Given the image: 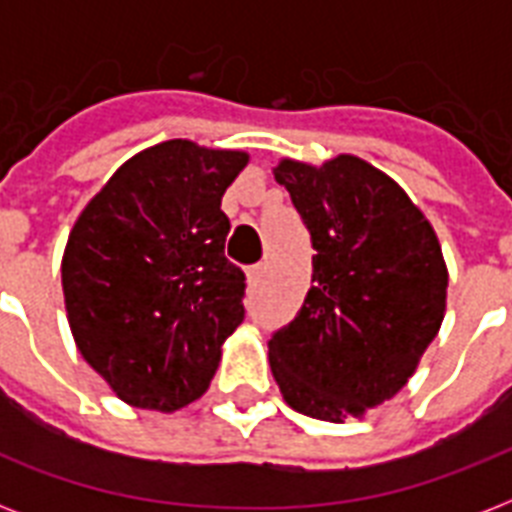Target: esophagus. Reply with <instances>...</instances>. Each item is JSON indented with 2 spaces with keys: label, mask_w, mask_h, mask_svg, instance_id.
<instances>
[{
  "label": "esophagus",
  "mask_w": 512,
  "mask_h": 512,
  "mask_svg": "<svg viewBox=\"0 0 512 512\" xmlns=\"http://www.w3.org/2000/svg\"><path fill=\"white\" fill-rule=\"evenodd\" d=\"M247 276H249V287H260V281H263V276H265V263L252 265Z\"/></svg>",
  "instance_id": "34e87169"
}]
</instances>
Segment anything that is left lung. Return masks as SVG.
Instances as JSON below:
<instances>
[{"instance_id":"1","label":"left lung","mask_w":512,"mask_h":512,"mask_svg":"<svg viewBox=\"0 0 512 512\" xmlns=\"http://www.w3.org/2000/svg\"><path fill=\"white\" fill-rule=\"evenodd\" d=\"M311 231L313 287L268 342L295 412L342 422L404 388L441 329L446 273L433 225L404 188L364 159L273 170Z\"/></svg>"}]
</instances>
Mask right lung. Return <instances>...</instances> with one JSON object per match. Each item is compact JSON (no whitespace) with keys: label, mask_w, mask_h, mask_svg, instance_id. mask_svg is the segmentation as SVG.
Returning <instances> with one entry per match:
<instances>
[{"label":"right lung","mask_w":512,"mask_h":512,"mask_svg":"<svg viewBox=\"0 0 512 512\" xmlns=\"http://www.w3.org/2000/svg\"><path fill=\"white\" fill-rule=\"evenodd\" d=\"M244 151L167 140L124 162L63 252L68 327L124 404L177 412L209 388L244 321V271L225 257V188Z\"/></svg>","instance_id":"right-lung-1"}]
</instances>
